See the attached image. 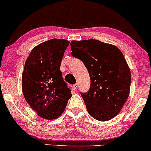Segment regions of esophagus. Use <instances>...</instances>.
I'll return each mask as SVG.
<instances>
[{
	"instance_id": "1",
	"label": "esophagus",
	"mask_w": 151,
	"mask_h": 151,
	"mask_svg": "<svg viewBox=\"0 0 151 151\" xmlns=\"http://www.w3.org/2000/svg\"><path fill=\"white\" fill-rule=\"evenodd\" d=\"M78 83H76V84H74L73 86V89H77V88H78Z\"/></svg>"
}]
</instances>
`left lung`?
Here are the masks:
<instances>
[{"instance_id": "obj_1", "label": "left lung", "mask_w": 151, "mask_h": 151, "mask_svg": "<svg viewBox=\"0 0 151 151\" xmlns=\"http://www.w3.org/2000/svg\"><path fill=\"white\" fill-rule=\"evenodd\" d=\"M70 47L89 73L91 88L81 93L88 112L98 121L112 119L130 93L131 75L124 55L115 45L95 39L72 40Z\"/></svg>"}]
</instances>
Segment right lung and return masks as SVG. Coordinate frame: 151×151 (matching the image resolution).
<instances>
[{
  "label": "right lung",
  "mask_w": 151,
  "mask_h": 151,
  "mask_svg": "<svg viewBox=\"0 0 151 151\" xmlns=\"http://www.w3.org/2000/svg\"><path fill=\"white\" fill-rule=\"evenodd\" d=\"M70 42L53 38L31 50L22 74V91L26 102L41 118L55 119L63 113L72 96L60 70Z\"/></svg>",
  "instance_id": "right-lung-1"
}]
</instances>
